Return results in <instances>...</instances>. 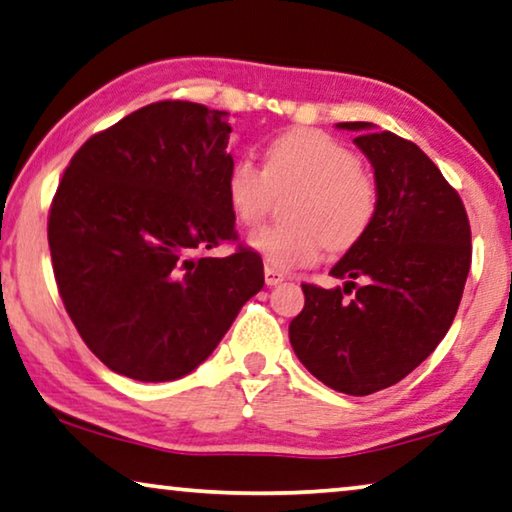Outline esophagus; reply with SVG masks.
Masks as SVG:
<instances>
[{
  "instance_id": "esophagus-1",
  "label": "esophagus",
  "mask_w": 512,
  "mask_h": 512,
  "mask_svg": "<svg viewBox=\"0 0 512 512\" xmlns=\"http://www.w3.org/2000/svg\"><path fill=\"white\" fill-rule=\"evenodd\" d=\"M264 280H266V285H269V287L280 285V282L285 280V273H280L278 269H273V266H266V269H264Z\"/></svg>"
}]
</instances>
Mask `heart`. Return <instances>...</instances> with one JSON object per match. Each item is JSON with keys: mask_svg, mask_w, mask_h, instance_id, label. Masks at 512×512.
Instances as JSON below:
<instances>
[{"mask_svg": "<svg viewBox=\"0 0 512 512\" xmlns=\"http://www.w3.org/2000/svg\"><path fill=\"white\" fill-rule=\"evenodd\" d=\"M299 188L289 207V225L250 234V248L276 269L317 262L324 246L333 253L352 248L377 216L379 190L372 174L331 135L294 128L264 151V170L250 156L234 158L227 170V202L239 223L255 227L273 202V190Z\"/></svg>", "mask_w": 512, "mask_h": 512, "instance_id": "heart-1", "label": "heart"}]
</instances>
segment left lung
I'll list each match as a JSON object with an SVG mask.
<instances>
[{"mask_svg": "<svg viewBox=\"0 0 512 512\" xmlns=\"http://www.w3.org/2000/svg\"><path fill=\"white\" fill-rule=\"evenodd\" d=\"M338 128L356 131L375 170L377 216L331 269L345 287L301 285L305 305L289 342L322 384L370 395L416 370L451 329L471 266V227L457 190L414 142L370 121Z\"/></svg>", "mask_w": 512, "mask_h": 512, "instance_id": "8db88e82", "label": "left lung"}]
</instances>
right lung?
Returning <instances> with one entry per match:
<instances>
[{"label": "right lung", "instance_id": "obj_1", "mask_svg": "<svg viewBox=\"0 0 512 512\" xmlns=\"http://www.w3.org/2000/svg\"><path fill=\"white\" fill-rule=\"evenodd\" d=\"M227 112L144 105L91 135L59 181L48 243L59 296L80 338L117 375L172 381L207 361L264 287L236 241L225 179Z\"/></svg>", "mask_w": 512, "mask_h": 512}]
</instances>
